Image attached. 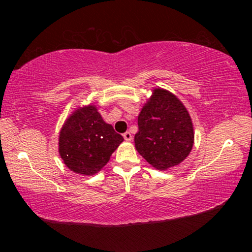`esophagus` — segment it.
Segmentation results:
<instances>
[{
    "label": "esophagus",
    "instance_id": "1",
    "mask_svg": "<svg viewBox=\"0 0 252 252\" xmlns=\"http://www.w3.org/2000/svg\"><path fill=\"white\" fill-rule=\"evenodd\" d=\"M123 138H125V140L126 141H131L132 140V134L130 133V132H125V133H123Z\"/></svg>",
    "mask_w": 252,
    "mask_h": 252
}]
</instances>
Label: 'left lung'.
Listing matches in <instances>:
<instances>
[{"label": "left lung", "mask_w": 252, "mask_h": 252, "mask_svg": "<svg viewBox=\"0 0 252 252\" xmlns=\"http://www.w3.org/2000/svg\"><path fill=\"white\" fill-rule=\"evenodd\" d=\"M135 149L152 167L165 170L182 162L193 146V126L183 104L170 93L156 89L138 118Z\"/></svg>", "instance_id": "1"}]
</instances>
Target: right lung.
I'll list each match as a JSON object with an SVG mask.
<instances>
[{
  "mask_svg": "<svg viewBox=\"0 0 252 252\" xmlns=\"http://www.w3.org/2000/svg\"><path fill=\"white\" fill-rule=\"evenodd\" d=\"M123 136L93 105L76 110L60 132L59 152L66 167L81 174H94L104 167Z\"/></svg>",
  "mask_w": 252,
  "mask_h": 252,
  "instance_id": "add662e5",
  "label": "right lung"
}]
</instances>
